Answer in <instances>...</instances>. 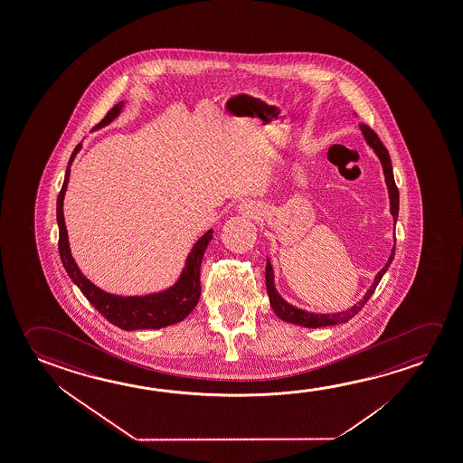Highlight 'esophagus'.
<instances>
[{
	"mask_svg": "<svg viewBox=\"0 0 463 463\" xmlns=\"http://www.w3.org/2000/svg\"><path fill=\"white\" fill-rule=\"evenodd\" d=\"M243 208H245V212H247V213L255 214V213H253V210H250V208H247V206H243Z\"/></svg>",
	"mask_w": 463,
	"mask_h": 463,
	"instance_id": "1",
	"label": "esophagus"
}]
</instances>
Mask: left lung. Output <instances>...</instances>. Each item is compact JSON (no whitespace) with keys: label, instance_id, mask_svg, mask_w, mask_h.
<instances>
[{"label":"left lung","instance_id":"1","mask_svg":"<svg viewBox=\"0 0 463 463\" xmlns=\"http://www.w3.org/2000/svg\"><path fill=\"white\" fill-rule=\"evenodd\" d=\"M359 129L363 133L365 143L369 144V147H372L373 152H375V156L380 158V164H382V168H383L384 183H386L388 195H390V213H392V221L396 222L399 213V191L398 187H396V183H394V176H392V158H390V154H388L386 147L378 139V136L367 125H359ZM394 251H396V237H394V245H392L388 261H386V264L375 276L373 284L370 285L369 290L365 292L363 299H359L354 307H349L346 311L332 314L309 313V311L299 309V307L287 303L279 295L278 290H276L274 269H272V264H270L269 258H268V261H266V288H268V295H269L270 307H272L274 313L278 314L280 319L285 320V322H290V324H297V326H301V327L317 328L345 324V322H348L351 317H354L363 309L364 305L372 297V293L375 292V288H377V285L380 284V280L383 278L384 272L388 270L390 264L394 260Z\"/></svg>","mask_w":463,"mask_h":463}]
</instances>
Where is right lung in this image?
<instances>
[{
    "label": "right lung",
    "mask_w": 463,
    "mask_h": 463,
    "mask_svg": "<svg viewBox=\"0 0 463 463\" xmlns=\"http://www.w3.org/2000/svg\"><path fill=\"white\" fill-rule=\"evenodd\" d=\"M125 102L121 100L112 107L106 117L94 127V129L107 127L120 115ZM81 149L79 144L71 152V160L65 170L64 184L57 197V226H59V255L71 282L79 287L88 301L106 317L110 324L123 330H143V328H162L178 324L193 313L200 298V264L205 255L206 247L213 239V231H206L195 242L191 253L185 258L184 269L181 270L178 280L164 292L149 293L143 297H120L104 292L98 285L83 276L75 260L71 257L69 234L65 228L64 197L71 176V162Z\"/></svg>",
    "instance_id": "add662e5"
}]
</instances>
